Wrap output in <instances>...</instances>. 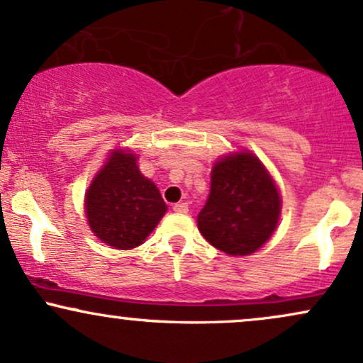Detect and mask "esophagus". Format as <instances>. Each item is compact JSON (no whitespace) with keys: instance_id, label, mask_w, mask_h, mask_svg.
Returning a JSON list of instances; mask_svg holds the SVG:
<instances>
[{"instance_id":"obj_1","label":"esophagus","mask_w":363,"mask_h":363,"mask_svg":"<svg viewBox=\"0 0 363 363\" xmlns=\"http://www.w3.org/2000/svg\"><path fill=\"white\" fill-rule=\"evenodd\" d=\"M172 210L176 211V213H187V211H189V205H187V203H176V205L172 206Z\"/></svg>"}]
</instances>
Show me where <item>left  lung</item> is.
Segmentation results:
<instances>
[{
    "label": "left lung",
    "mask_w": 363,
    "mask_h": 363,
    "mask_svg": "<svg viewBox=\"0 0 363 363\" xmlns=\"http://www.w3.org/2000/svg\"><path fill=\"white\" fill-rule=\"evenodd\" d=\"M280 194L252 153L225 157L211 170V189L198 215V228L213 247L245 256L277 228Z\"/></svg>",
    "instance_id": "obj_1"
}]
</instances>
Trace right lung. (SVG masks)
I'll use <instances>...</instances> for the list:
<instances>
[{
    "label": "right lung",
    "instance_id": "1",
    "mask_svg": "<svg viewBox=\"0 0 363 363\" xmlns=\"http://www.w3.org/2000/svg\"><path fill=\"white\" fill-rule=\"evenodd\" d=\"M90 228L116 249L143 244L164 216V199L157 186L141 176L133 153L114 152L94 179L85 198Z\"/></svg>",
    "mask_w": 363,
    "mask_h": 363
}]
</instances>
